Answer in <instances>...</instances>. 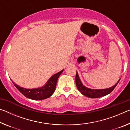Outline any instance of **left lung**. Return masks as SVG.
I'll return each instance as SVG.
<instances>
[{"label": "left lung", "mask_w": 130, "mask_h": 130, "mask_svg": "<svg viewBox=\"0 0 130 130\" xmlns=\"http://www.w3.org/2000/svg\"><path fill=\"white\" fill-rule=\"evenodd\" d=\"M120 80V78L118 81V82L115 84V85H114L113 87L108 88L93 89L87 88V87H85V85H84L83 84L82 82H81V81L80 79V77H79L77 72H76V75L75 78L76 84L78 91H80L83 95L90 98H99L108 94L109 93H111V92L114 89V88L116 87L118 83L119 82Z\"/></svg>", "instance_id": "obj_1"}]
</instances>
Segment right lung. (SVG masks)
Returning a JSON list of instances; mask_svg holds the SVG:
<instances>
[{
  "label": "right lung",
  "mask_w": 130,
  "mask_h": 130,
  "mask_svg": "<svg viewBox=\"0 0 130 130\" xmlns=\"http://www.w3.org/2000/svg\"><path fill=\"white\" fill-rule=\"evenodd\" d=\"M63 71V69L57 73L54 74L48 80L45 85L40 88H25L21 87L17 85L16 84L13 82L12 80L11 81L15 87L19 90V91L26 98L35 100H43L49 98L53 94L55 89H56L57 80Z\"/></svg>",
  "instance_id": "right-lung-1"
}]
</instances>
